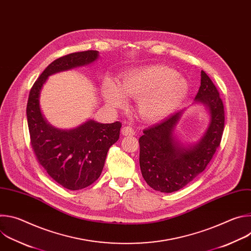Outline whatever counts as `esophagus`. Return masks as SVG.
<instances>
[{
  "mask_svg": "<svg viewBox=\"0 0 251 251\" xmlns=\"http://www.w3.org/2000/svg\"><path fill=\"white\" fill-rule=\"evenodd\" d=\"M121 133L123 136H133L135 135V131L132 127H129V126H125L122 128L121 130Z\"/></svg>",
  "mask_w": 251,
  "mask_h": 251,
  "instance_id": "esophagus-1",
  "label": "esophagus"
}]
</instances>
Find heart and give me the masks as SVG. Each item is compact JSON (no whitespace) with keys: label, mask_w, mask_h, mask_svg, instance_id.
Instances as JSON below:
<instances>
[{"label":"heart","mask_w":251,"mask_h":251,"mask_svg":"<svg viewBox=\"0 0 251 251\" xmlns=\"http://www.w3.org/2000/svg\"><path fill=\"white\" fill-rule=\"evenodd\" d=\"M187 79L168 66L153 64L128 70L118 83L106 78L101 86L104 101L113 108L126 103V97L138 99L140 116L158 122L170 116L186 98Z\"/></svg>","instance_id":"1"}]
</instances>
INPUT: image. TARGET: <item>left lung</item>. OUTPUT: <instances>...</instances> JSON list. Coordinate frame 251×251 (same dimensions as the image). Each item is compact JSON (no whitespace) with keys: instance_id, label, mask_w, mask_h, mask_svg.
Listing matches in <instances>:
<instances>
[{"instance_id":"8db88e82","label":"left lung","mask_w":251,"mask_h":251,"mask_svg":"<svg viewBox=\"0 0 251 251\" xmlns=\"http://www.w3.org/2000/svg\"><path fill=\"white\" fill-rule=\"evenodd\" d=\"M193 104L202 105L208 117L207 126L198 141L184 144L177 136L176 128L188 107L144 130L139 138L142 176L158 192L174 193L187 186L203 172L220 146L225 126L224 104L218 89L202 70Z\"/></svg>"}]
</instances>
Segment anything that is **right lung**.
<instances>
[{"label":"right lung","mask_w":251,"mask_h":251,"mask_svg":"<svg viewBox=\"0 0 251 251\" xmlns=\"http://www.w3.org/2000/svg\"><path fill=\"white\" fill-rule=\"evenodd\" d=\"M97 50L70 53L52 61L30 89L26 119L33 152L53 180L65 189L77 191L93 184L100 176L109 148L119 139L121 123H99L88 119L71 129L52 126L45 118L40 98L50 75L92 64Z\"/></svg>","instance_id":"1"}]
</instances>
